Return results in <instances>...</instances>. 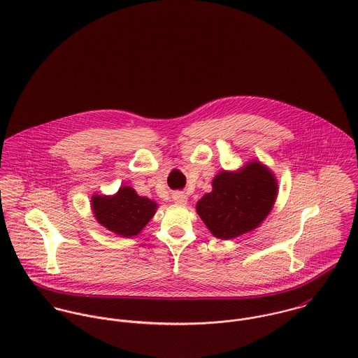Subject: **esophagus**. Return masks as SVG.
<instances>
[{
  "instance_id": "esophagus-1",
  "label": "esophagus",
  "mask_w": 358,
  "mask_h": 358,
  "mask_svg": "<svg viewBox=\"0 0 358 358\" xmlns=\"http://www.w3.org/2000/svg\"><path fill=\"white\" fill-rule=\"evenodd\" d=\"M172 199H173V201L178 203V204H186V203H187V199H186V196H185L182 192L173 193Z\"/></svg>"
}]
</instances>
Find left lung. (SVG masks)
<instances>
[{"instance_id":"left-lung-1","label":"left lung","mask_w":358,"mask_h":358,"mask_svg":"<svg viewBox=\"0 0 358 358\" xmlns=\"http://www.w3.org/2000/svg\"><path fill=\"white\" fill-rule=\"evenodd\" d=\"M212 187L197 203V212L210 233L223 240L256 229L277 197V180L260 162H250L237 173L220 172Z\"/></svg>"}]
</instances>
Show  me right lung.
Masks as SVG:
<instances>
[{
  "label": "right lung",
  "instance_id": "obj_1",
  "mask_svg": "<svg viewBox=\"0 0 358 358\" xmlns=\"http://www.w3.org/2000/svg\"><path fill=\"white\" fill-rule=\"evenodd\" d=\"M92 209L106 229L122 237H132L139 234L153 217L157 204L138 196L132 187L124 186L111 197L94 196Z\"/></svg>",
  "mask_w": 358,
  "mask_h": 358
}]
</instances>
